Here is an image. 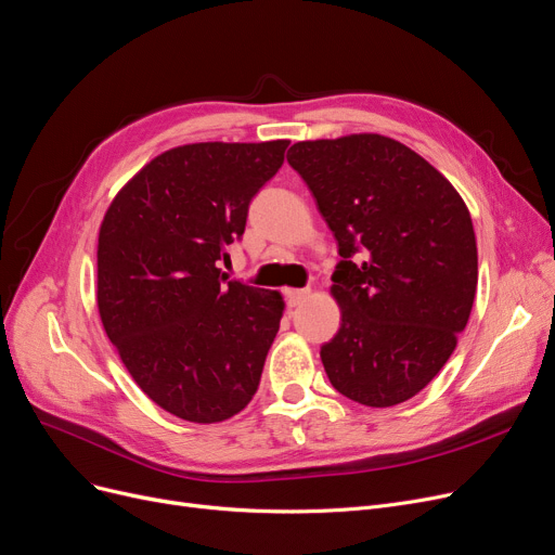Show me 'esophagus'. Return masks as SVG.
<instances>
[{"label":"esophagus","mask_w":555,"mask_h":555,"mask_svg":"<svg viewBox=\"0 0 555 555\" xmlns=\"http://www.w3.org/2000/svg\"><path fill=\"white\" fill-rule=\"evenodd\" d=\"M287 304L291 306H301L310 297V287H299V291H287Z\"/></svg>","instance_id":"1"}]
</instances>
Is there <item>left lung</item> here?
<instances>
[{"label":"left lung","mask_w":555,"mask_h":555,"mask_svg":"<svg viewBox=\"0 0 555 555\" xmlns=\"http://www.w3.org/2000/svg\"><path fill=\"white\" fill-rule=\"evenodd\" d=\"M287 163L343 256L331 285L343 324L320 351L331 385L372 408L413 399L444 367L474 306L467 204L426 158L380 133L301 140Z\"/></svg>","instance_id":"1"}]
</instances>
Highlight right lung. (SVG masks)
<instances>
[{
    "label": "right lung",
    "instance_id": "add662e5",
    "mask_svg": "<svg viewBox=\"0 0 555 555\" xmlns=\"http://www.w3.org/2000/svg\"><path fill=\"white\" fill-rule=\"evenodd\" d=\"M291 140L192 142L135 172L98 243V308L138 388L179 420L218 424L251 401L285 301L227 281L256 192Z\"/></svg>",
    "mask_w": 555,
    "mask_h": 555
}]
</instances>
